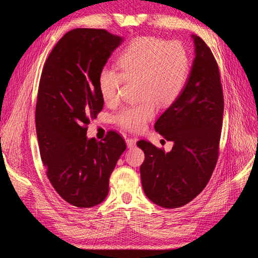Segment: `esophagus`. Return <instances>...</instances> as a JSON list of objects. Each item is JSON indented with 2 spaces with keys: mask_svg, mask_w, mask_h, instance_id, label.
<instances>
[{
  "mask_svg": "<svg viewBox=\"0 0 258 258\" xmlns=\"http://www.w3.org/2000/svg\"><path fill=\"white\" fill-rule=\"evenodd\" d=\"M126 143H127L128 148H134L136 146V143H137V139H135V138H127L126 139Z\"/></svg>",
  "mask_w": 258,
  "mask_h": 258,
  "instance_id": "esophagus-1",
  "label": "esophagus"
}]
</instances>
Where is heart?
I'll return each instance as SVG.
<instances>
[{
    "instance_id": "heart-1",
    "label": "heart",
    "mask_w": 258,
    "mask_h": 258,
    "mask_svg": "<svg viewBox=\"0 0 258 258\" xmlns=\"http://www.w3.org/2000/svg\"><path fill=\"white\" fill-rule=\"evenodd\" d=\"M119 71L103 68L98 76L100 95L107 104L119 100L124 82H137L139 103L122 107L115 121L123 129L141 131L160 106L174 103L185 87L189 57L184 46L155 36L132 40L117 59Z\"/></svg>"
}]
</instances>
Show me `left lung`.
I'll use <instances>...</instances> for the list:
<instances>
[{"label":"left lung","mask_w":258,"mask_h":258,"mask_svg":"<svg viewBox=\"0 0 258 258\" xmlns=\"http://www.w3.org/2000/svg\"><path fill=\"white\" fill-rule=\"evenodd\" d=\"M196 57L185 87L159 117L155 130L174 143L166 153L141 140L145 159L140 168L146 197L175 209L205 189L216 166L223 126L224 96L220 70L205 41L192 35Z\"/></svg>","instance_id":"left-lung-1"}]
</instances>
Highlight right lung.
I'll list each match as a JSON object with an SVG mask.
<instances>
[{
    "mask_svg": "<svg viewBox=\"0 0 258 258\" xmlns=\"http://www.w3.org/2000/svg\"><path fill=\"white\" fill-rule=\"evenodd\" d=\"M121 42L104 29H74L43 68L35 108L38 147L50 184L74 207L91 208L106 198L108 179L127 147L114 130L99 142L86 137L103 108L99 73Z\"/></svg>",
    "mask_w": 258,
    "mask_h": 258,
    "instance_id": "obj_1",
    "label": "right lung"
}]
</instances>
